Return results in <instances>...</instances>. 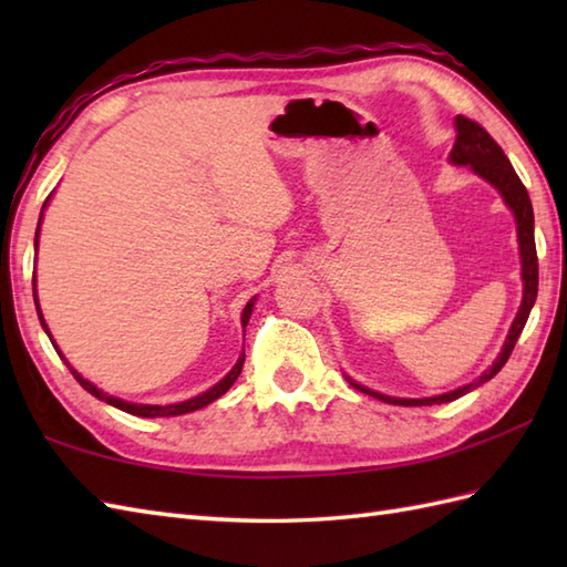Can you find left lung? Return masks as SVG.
Returning <instances> with one entry per match:
<instances>
[{
    "label": "left lung",
    "instance_id": "left-lung-1",
    "mask_svg": "<svg viewBox=\"0 0 567 567\" xmlns=\"http://www.w3.org/2000/svg\"><path fill=\"white\" fill-rule=\"evenodd\" d=\"M455 128H457V138H455V146L451 151V163L470 165L480 177H485L487 183L495 185L502 192L504 202L509 204V209L516 216V234H519V248H522L524 299H522L519 315H516L512 329H509L507 341H504L499 358L492 363L489 370H485L475 382L465 384V388H457V390H453L449 394H441V396H429V400H396V396L372 392V390L363 388V384L351 382L355 390L375 396V400H382L388 404L429 406V404L453 402V400H457V396L473 392L475 388H480V384H485L487 380L495 378L497 372L504 368V363L509 360L516 341H519V336L526 327V319H528V315H532V307H534L536 295H538V256H536V240H534V209H532V199H528V192L519 179V175L514 173V167H512L507 155H504V151L499 148V143L492 138L483 126L467 116H455Z\"/></svg>",
    "mask_w": 567,
    "mask_h": 567
}]
</instances>
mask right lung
Here are the masks:
<instances>
[{"instance_id":"1","label":"right lung","mask_w":567,"mask_h":567,"mask_svg":"<svg viewBox=\"0 0 567 567\" xmlns=\"http://www.w3.org/2000/svg\"><path fill=\"white\" fill-rule=\"evenodd\" d=\"M43 207H45V204H43ZM39 224H41V221H39ZM35 240H39V231H35ZM33 302H35V309H39L41 327H43L45 333H48V327H45L43 315H41V307H39V299H35V287H33ZM250 311H252V299L246 305L244 315H240V321H244V327H246L248 319H250ZM48 336H51V333H48ZM53 346H55V343H53ZM55 351H58V348H55ZM58 355H60V351H58ZM244 360H246V353H240V358H238V363L234 365V370L228 372V375H226L221 382H216L212 390H207V392L199 394V396H192V400H187V402L167 404V406H158V404H128V402H124V400H116V396H110V394H104L102 390L94 388L92 382L84 380V378L80 375V372H75L70 365H68V368H70V372H72V378H75L90 394L97 396V400H102V402H106V404H112V406H116V409H122V412H126V414L153 419V416H177V414H187V412H195V409H202V406L212 404L214 400H219V396H221L228 388H231V384L236 382V378L240 375V368H244Z\"/></svg>"}]
</instances>
